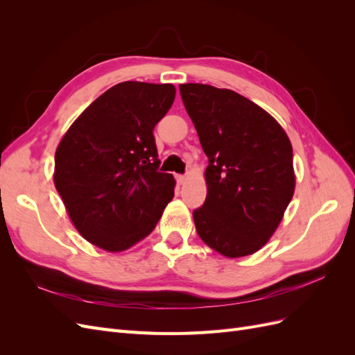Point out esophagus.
<instances>
[{"mask_svg":"<svg viewBox=\"0 0 355 355\" xmlns=\"http://www.w3.org/2000/svg\"><path fill=\"white\" fill-rule=\"evenodd\" d=\"M176 180H178V184H179V185H185V184H187V180H188V178H187L185 175H178V176H176Z\"/></svg>","mask_w":355,"mask_h":355,"instance_id":"34e87169","label":"esophagus"}]
</instances>
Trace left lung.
Returning <instances> with one entry per match:
<instances>
[{
  "label": "left lung",
  "mask_w": 355,
  "mask_h": 355,
  "mask_svg": "<svg viewBox=\"0 0 355 355\" xmlns=\"http://www.w3.org/2000/svg\"><path fill=\"white\" fill-rule=\"evenodd\" d=\"M209 166L207 197L196 230L227 257L256 253L270 241L295 194L293 149L272 115L244 96L207 84H180Z\"/></svg>",
  "instance_id": "obj_1"
}]
</instances>
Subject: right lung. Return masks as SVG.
<instances>
[{"mask_svg": "<svg viewBox=\"0 0 355 355\" xmlns=\"http://www.w3.org/2000/svg\"><path fill=\"white\" fill-rule=\"evenodd\" d=\"M173 84L124 81L90 103L63 135L53 180L83 239L118 253L148 237L175 197L158 171L153 135L173 105Z\"/></svg>", "mask_w": 355, "mask_h": 355, "instance_id": "right-lung-1", "label": "right lung"}]
</instances>
